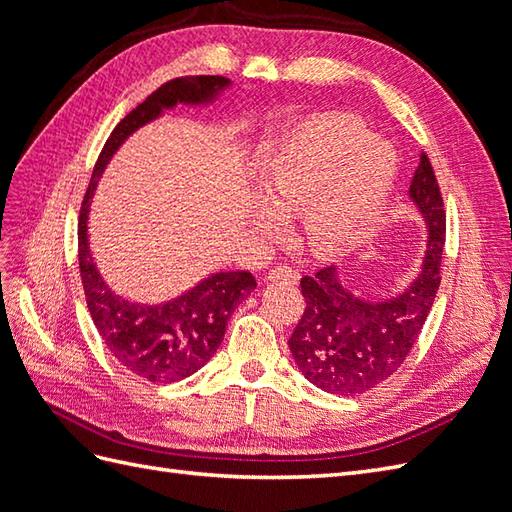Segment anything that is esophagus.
Masks as SVG:
<instances>
[{
	"mask_svg": "<svg viewBox=\"0 0 512 512\" xmlns=\"http://www.w3.org/2000/svg\"><path fill=\"white\" fill-rule=\"evenodd\" d=\"M267 282H286V284H297L299 282V271L292 267H275L267 273Z\"/></svg>",
	"mask_w": 512,
	"mask_h": 512,
	"instance_id": "1",
	"label": "esophagus"
}]
</instances>
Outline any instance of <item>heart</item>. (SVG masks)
I'll return each mask as SVG.
<instances>
[{
	"mask_svg": "<svg viewBox=\"0 0 512 512\" xmlns=\"http://www.w3.org/2000/svg\"><path fill=\"white\" fill-rule=\"evenodd\" d=\"M397 177V153L344 115H318L288 130L256 168L262 198L252 224L265 232L303 211V237L316 254L339 256L359 245L378 220Z\"/></svg>",
	"mask_w": 512,
	"mask_h": 512,
	"instance_id": "1",
	"label": "heart"
}]
</instances>
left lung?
<instances>
[{"instance_id":"1","label":"left lung","mask_w":512,"mask_h":512,"mask_svg":"<svg viewBox=\"0 0 512 512\" xmlns=\"http://www.w3.org/2000/svg\"><path fill=\"white\" fill-rule=\"evenodd\" d=\"M412 205L427 228V250L414 280L395 297L354 294L337 267L305 275V312L288 346L301 374L333 395H361L391 378L406 361L440 286L446 213L425 153L410 183Z\"/></svg>"}]
</instances>
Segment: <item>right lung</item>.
<instances>
[{
	"mask_svg": "<svg viewBox=\"0 0 512 512\" xmlns=\"http://www.w3.org/2000/svg\"><path fill=\"white\" fill-rule=\"evenodd\" d=\"M230 85L226 76H181L153 91L108 136L83 198L79 269L91 320L115 359L132 374L149 382H177L207 365L222 344L228 318L256 288V280L247 271H220L207 275L194 288L164 303L147 305L119 297L104 282L89 250L87 222L91 198L106 164L138 128L156 121L177 104H213Z\"/></svg>",
	"mask_w": 512,
	"mask_h": 512,
	"instance_id": "right-lung-1",
	"label": "right lung"
}]
</instances>
